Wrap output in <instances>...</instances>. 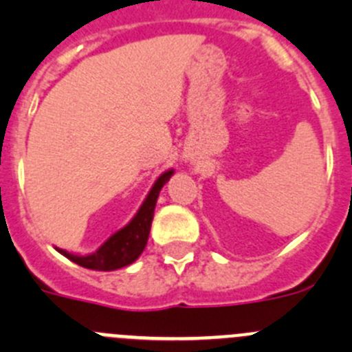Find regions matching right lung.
<instances>
[{
  "mask_svg": "<svg viewBox=\"0 0 352 352\" xmlns=\"http://www.w3.org/2000/svg\"><path fill=\"white\" fill-rule=\"evenodd\" d=\"M172 173L173 170H168V172H164L163 175L154 182L153 189L148 191L147 198H145V201L142 204L137 215L131 219V223L126 224V226L122 228V230L117 231V233H113L96 252H93V254L89 256H77L65 251V249H58V251L61 252L63 256H66L69 261L77 263V265H80V267L84 268H91V270L110 272L131 265L135 259H138V256L144 252L145 245H147L157 196H160L161 188L170 180Z\"/></svg>",
  "mask_w": 352,
  "mask_h": 352,
  "instance_id": "right-lung-1",
  "label": "right lung"
}]
</instances>
